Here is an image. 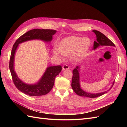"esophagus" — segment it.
Returning <instances> with one entry per match:
<instances>
[{"instance_id":"esophagus-1","label":"esophagus","mask_w":127,"mask_h":127,"mask_svg":"<svg viewBox=\"0 0 127 127\" xmlns=\"http://www.w3.org/2000/svg\"><path fill=\"white\" fill-rule=\"evenodd\" d=\"M69 69V66L67 65V64H64L62 66V70H65L66 69Z\"/></svg>"}]
</instances>
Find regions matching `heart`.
<instances>
[{"label": "heart", "instance_id": "b5f03b06", "mask_svg": "<svg viewBox=\"0 0 127 127\" xmlns=\"http://www.w3.org/2000/svg\"><path fill=\"white\" fill-rule=\"evenodd\" d=\"M91 46V41L88 37L70 36L62 39L58 44L59 48H54L53 53L60 58L63 55H72L74 62H79L87 56Z\"/></svg>", "mask_w": 127, "mask_h": 127}]
</instances>
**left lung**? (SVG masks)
<instances>
[{
  "label": "left lung",
  "instance_id": "left-lung-1",
  "mask_svg": "<svg viewBox=\"0 0 127 127\" xmlns=\"http://www.w3.org/2000/svg\"><path fill=\"white\" fill-rule=\"evenodd\" d=\"M94 33L95 34L96 36V41H94L93 44L94 50L96 49L97 47H98L99 46H115L114 43H113L111 40L105 35L104 34L101 33L98 31L94 30L93 31ZM79 70H80V66H77L75 68L73 71H72V82H71V87L72 90L76 93L77 95L81 96L88 97V98H96L101 96L103 94L107 92L114 86L115 81H114L112 83V85L109 89V90L107 91H105L104 92L98 93H87L86 92L82 90L80 87V75H79Z\"/></svg>",
  "mask_w": 127,
  "mask_h": 127
}]
</instances>
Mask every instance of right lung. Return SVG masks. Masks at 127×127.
<instances>
[{
    "instance_id": "obj_1",
    "label": "right lung",
    "mask_w": 127,
    "mask_h": 127,
    "mask_svg": "<svg viewBox=\"0 0 127 127\" xmlns=\"http://www.w3.org/2000/svg\"><path fill=\"white\" fill-rule=\"evenodd\" d=\"M56 32V31L53 29H32L21 36L16 40L13 46L9 62L11 74L16 88L27 95L40 96L45 95L50 92L53 87L55 78L61 71L62 67L61 65L48 67L38 82L33 85L26 84L19 79L14 70L15 54L18 46L22 42L34 39L50 42L52 39L53 35Z\"/></svg>"
}]
</instances>
